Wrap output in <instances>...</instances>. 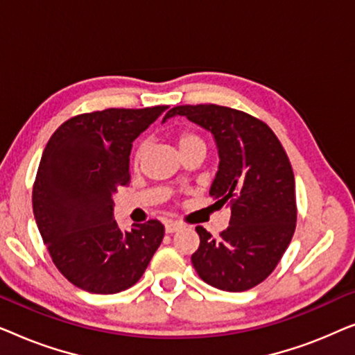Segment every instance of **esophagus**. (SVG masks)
Listing matches in <instances>:
<instances>
[{"label":"esophagus","instance_id":"34e87169","mask_svg":"<svg viewBox=\"0 0 355 355\" xmlns=\"http://www.w3.org/2000/svg\"><path fill=\"white\" fill-rule=\"evenodd\" d=\"M179 227H181V226H179L178 223H173V221L164 223V231H166L168 234H173V232H176Z\"/></svg>","mask_w":355,"mask_h":355}]
</instances>
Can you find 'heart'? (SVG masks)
Instances as JSON below:
<instances>
[{"mask_svg":"<svg viewBox=\"0 0 355 355\" xmlns=\"http://www.w3.org/2000/svg\"><path fill=\"white\" fill-rule=\"evenodd\" d=\"M176 144L179 150H181V155L187 153L189 150H193V148H198V147H203L205 148V142H203V139L200 135L193 132V130H181L176 135ZM144 157V147H140L137 152L134 155V164L137 166L140 163V159Z\"/></svg>","mask_w":355,"mask_h":355,"instance_id":"obj_1","label":"heart"}]
</instances>
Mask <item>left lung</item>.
<instances>
[{"mask_svg":"<svg viewBox=\"0 0 355 355\" xmlns=\"http://www.w3.org/2000/svg\"><path fill=\"white\" fill-rule=\"evenodd\" d=\"M186 116L211 132L220 164L210 196L230 207L221 239L197 226L200 245L192 255L198 276L213 288L241 293L276 268L295 230V182L283 145L265 123L218 105L174 106L163 118Z\"/></svg>","mask_w":355,"mask_h":355,"instance_id":"left-lung-1","label":"left lung"}]
</instances>
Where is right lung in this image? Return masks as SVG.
I'll return each mask as SVG.
<instances>
[{
	"label": "right lung",
	"instance_id": "right-lung-1",
	"mask_svg": "<svg viewBox=\"0 0 355 355\" xmlns=\"http://www.w3.org/2000/svg\"><path fill=\"white\" fill-rule=\"evenodd\" d=\"M168 106L110 108L74 116L43 150L32 203L53 263L77 288L116 294L134 286L162 244L150 220L123 231L113 193L129 182L132 142Z\"/></svg>",
	"mask_w": 355,
	"mask_h": 355
}]
</instances>
